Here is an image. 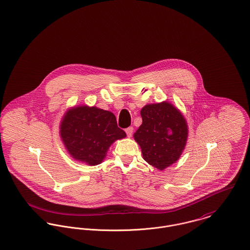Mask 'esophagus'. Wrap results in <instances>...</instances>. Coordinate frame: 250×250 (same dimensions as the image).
Returning <instances> with one entry per match:
<instances>
[{
	"instance_id": "34e87169",
	"label": "esophagus",
	"mask_w": 250,
	"mask_h": 250,
	"mask_svg": "<svg viewBox=\"0 0 250 250\" xmlns=\"http://www.w3.org/2000/svg\"><path fill=\"white\" fill-rule=\"evenodd\" d=\"M125 132H126V135H127L128 138L132 137V134H133V127H132V126L127 127V128L125 129Z\"/></svg>"
}]
</instances>
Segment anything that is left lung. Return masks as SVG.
I'll return each mask as SVG.
<instances>
[{
	"mask_svg": "<svg viewBox=\"0 0 250 250\" xmlns=\"http://www.w3.org/2000/svg\"><path fill=\"white\" fill-rule=\"evenodd\" d=\"M143 124L133 137L144 160L159 170L175 164L188 141V126L183 113L169 102L149 104L141 109Z\"/></svg>",
	"mask_w": 250,
	"mask_h": 250,
	"instance_id": "1",
	"label": "left lung"
}]
</instances>
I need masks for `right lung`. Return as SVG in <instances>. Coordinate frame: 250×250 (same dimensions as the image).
I'll use <instances>...</instances> for the list:
<instances>
[{
    "mask_svg": "<svg viewBox=\"0 0 250 250\" xmlns=\"http://www.w3.org/2000/svg\"><path fill=\"white\" fill-rule=\"evenodd\" d=\"M60 136L66 151L78 162L100 165L110 146L126 137L112 112L86 104L69 108L60 123Z\"/></svg>",
    "mask_w": 250,
    "mask_h": 250,
    "instance_id": "add662e5",
    "label": "right lung"
}]
</instances>
